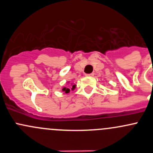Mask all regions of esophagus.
<instances>
[{"mask_svg": "<svg viewBox=\"0 0 153 153\" xmlns=\"http://www.w3.org/2000/svg\"><path fill=\"white\" fill-rule=\"evenodd\" d=\"M94 75V73H90V74H86V76L87 77H92Z\"/></svg>", "mask_w": 153, "mask_h": 153, "instance_id": "esophagus-1", "label": "esophagus"}]
</instances>
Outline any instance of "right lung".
Returning a JSON list of instances; mask_svg holds the SVG:
<instances>
[{
  "mask_svg": "<svg viewBox=\"0 0 153 153\" xmlns=\"http://www.w3.org/2000/svg\"><path fill=\"white\" fill-rule=\"evenodd\" d=\"M75 85H73L72 86V89H73L74 88H75ZM63 91H64V92H65V93H69V91H70V89H69V88H66V87H64L63 88V89H62Z\"/></svg>",
  "mask_w": 153,
  "mask_h": 153,
  "instance_id": "1",
  "label": "right lung"
}]
</instances>
